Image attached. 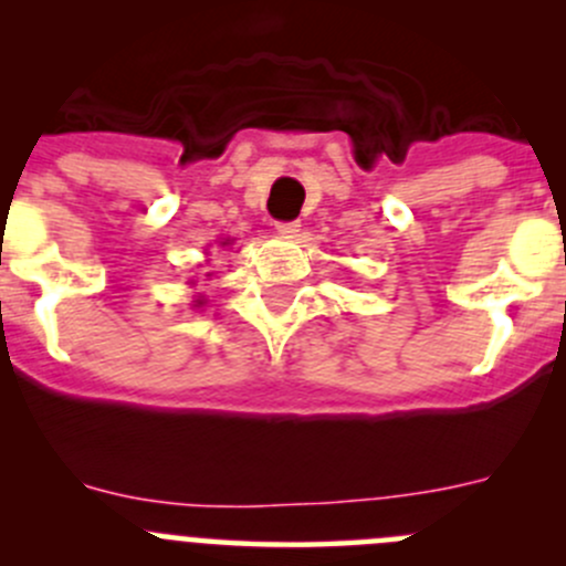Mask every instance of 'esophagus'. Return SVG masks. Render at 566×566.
Segmentation results:
<instances>
[{
	"mask_svg": "<svg viewBox=\"0 0 566 566\" xmlns=\"http://www.w3.org/2000/svg\"><path fill=\"white\" fill-rule=\"evenodd\" d=\"M301 230V221H276V232L284 238H295Z\"/></svg>",
	"mask_w": 566,
	"mask_h": 566,
	"instance_id": "1",
	"label": "esophagus"
}]
</instances>
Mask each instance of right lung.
Returning a JSON list of instances; mask_svg holds the SVG:
<instances>
[{
    "mask_svg": "<svg viewBox=\"0 0 566 566\" xmlns=\"http://www.w3.org/2000/svg\"><path fill=\"white\" fill-rule=\"evenodd\" d=\"M227 243H230V241H221V247H227ZM208 276H210V273H208ZM202 304H205V298H202V295H199V298L193 301V306H202Z\"/></svg>",
    "mask_w": 566,
    "mask_h": 566,
    "instance_id": "1",
    "label": "right lung"
}]
</instances>
